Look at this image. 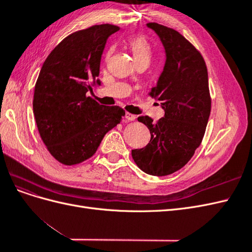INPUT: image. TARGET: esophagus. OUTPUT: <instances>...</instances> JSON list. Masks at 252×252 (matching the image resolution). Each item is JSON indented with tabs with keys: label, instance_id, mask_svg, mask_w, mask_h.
I'll return each mask as SVG.
<instances>
[{
	"label": "esophagus",
	"instance_id": "esophagus-1",
	"mask_svg": "<svg viewBox=\"0 0 252 252\" xmlns=\"http://www.w3.org/2000/svg\"><path fill=\"white\" fill-rule=\"evenodd\" d=\"M125 118L128 120V121H134L136 119V117L134 116V114L130 113V112H126L125 113Z\"/></svg>",
	"mask_w": 252,
	"mask_h": 252
}]
</instances>
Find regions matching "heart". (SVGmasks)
<instances>
[{"instance_id": "1", "label": "heart", "mask_w": 252, "mask_h": 252, "mask_svg": "<svg viewBox=\"0 0 252 252\" xmlns=\"http://www.w3.org/2000/svg\"><path fill=\"white\" fill-rule=\"evenodd\" d=\"M128 44L132 50L136 63L150 62L151 47L148 41L143 35H132L128 40Z\"/></svg>"}]
</instances>
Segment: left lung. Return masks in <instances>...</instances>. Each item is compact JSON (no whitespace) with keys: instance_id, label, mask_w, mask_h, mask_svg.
Masks as SVG:
<instances>
[{"instance_id":"1","label":"left lung","mask_w":252,"mask_h":252,"mask_svg":"<svg viewBox=\"0 0 252 252\" xmlns=\"http://www.w3.org/2000/svg\"><path fill=\"white\" fill-rule=\"evenodd\" d=\"M166 55L163 71L149 94L161 101L165 116L155 123L139 117L151 138L146 147L133 149L139 168L150 175H168L184 167L200 146L208 123L211 98L208 72L199 50L177 30L148 23Z\"/></svg>"}]
</instances>
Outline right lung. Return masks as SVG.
<instances>
[{
	"instance_id": "right-lung-1",
	"label": "right lung",
	"mask_w": 252,
	"mask_h": 252,
	"mask_svg": "<svg viewBox=\"0 0 252 252\" xmlns=\"http://www.w3.org/2000/svg\"><path fill=\"white\" fill-rule=\"evenodd\" d=\"M110 24L75 32L45 60L36 80L33 114L41 138L57 161L71 166L93 157L109 130L125 116L119 106L100 105L87 94L98 79Z\"/></svg>"
}]
</instances>
